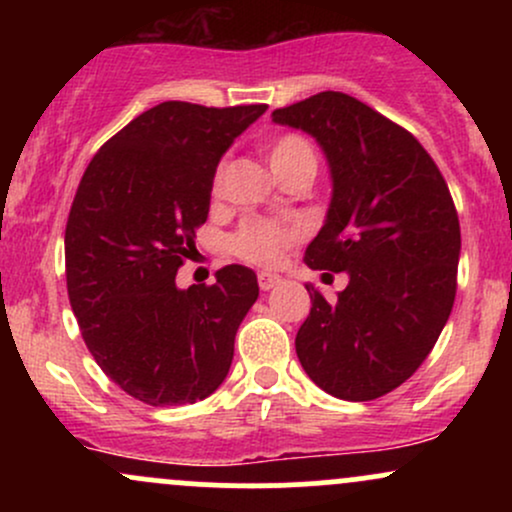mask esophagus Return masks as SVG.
Instances as JSON below:
<instances>
[{
	"mask_svg": "<svg viewBox=\"0 0 512 512\" xmlns=\"http://www.w3.org/2000/svg\"><path fill=\"white\" fill-rule=\"evenodd\" d=\"M279 276L276 274H269V272H260L257 274V284H260V289L262 291H269V289H274L276 284H279Z\"/></svg>",
	"mask_w": 512,
	"mask_h": 512,
	"instance_id": "34e87169",
	"label": "esophagus"
}]
</instances>
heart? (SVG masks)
I'll list each match as a JSON object with an SVG mask.
<instances>
[{
	"instance_id": "heart-1",
	"label": "heart",
	"mask_w": 512,
	"mask_h": 512,
	"mask_svg": "<svg viewBox=\"0 0 512 512\" xmlns=\"http://www.w3.org/2000/svg\"><path fill=\"white\" fill-rule=\"evenodd\" d=\"M264 154H267L269 166L281 180H289L293 175L310 170L315 173L317 156L313 144L296 132H281L264 144ZM228 163L219 161L211 175V195L219 197L226 185ZM303 231L298 226H281L272 221H245L236 233L228 238V250L238 257V260L255 264V267H274L281 260L286 250L291 248L296 240H301Z\"/></svg>"
}]
</instances>
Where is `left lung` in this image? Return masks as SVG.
I'll return each mask as SVG.
<instances>
[{
    "mask_svg": "<svg viewBox=\"0 0 512 512\" xmlns=\"http://www.w3.org/2000/svg\"><path fill=\"white\" fill-rule=\"evenodd\" d=\"M272 117L313 134L332 170L327 221L303 260L349 272L337 303L305 286L313 308L296 334L298 361L334 397H383L426 361L455 303L460 219L448 182L414 134L346 93L322 91Z\"/></svg>",
    "mask_w": 512,
    "mask_h": 512,
    "instance_id": "left-lung-1",
    "label": "left lung"
}]
</instances>
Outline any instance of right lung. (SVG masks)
Masks as SVG:
<instances>
[{"label": "right lung", "instance_id": "1", "mask_svg": "<svg viewBox=\"0 0 512 512\" xmlns=\"http://www.w3.org/2000/svg\"><path fill=\"white\" fill-rule=\"evenodd\" d=\"M264 110L156 105L96 151L76 187L64 231L69 303L103 373L151 407L199 402L223 383L260 296L240 264L187 291L175 274L207 221L216 163Z\"/></svg>", "mask_w": 512, "mask_h": 512}]
</instances>
